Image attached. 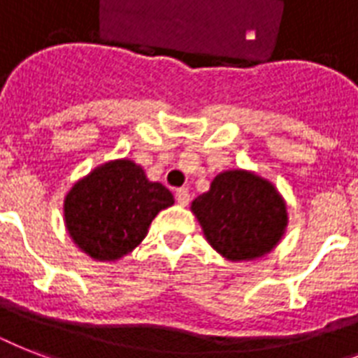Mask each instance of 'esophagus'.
I'll list each match as a JSON object with an SVG mask.
<instances>
[{
    "label": "esophagus",
    "mask_w": 358,
    "mask_h": 358,
    "mask_svg": "<svg viewBox=\"0 0 358 358\" xmlns=\"http://www.w3.org/2000/svg\"><path fill=\"white\" fill-rule=\"evenodd\" d=\"M176 201H178L180 206H185L189 202V189L187 187H180L176 189Z\"/></svg>",
    "instance_id": "34e87169"
}]
</instances>
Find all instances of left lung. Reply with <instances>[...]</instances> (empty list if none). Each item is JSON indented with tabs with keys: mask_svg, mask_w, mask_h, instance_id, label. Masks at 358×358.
<instances>
[{
	"mask_svg": "<svg viewBox=\"0 0 358 358\" xmlns=\"http://www.w3.org/2000/svg\"><path fill=\"white\" fill-rule=\"evenodd\" d=\"M206 241L230 262L269 255L286 234L288 206L273 182L247 169L219 173L191 202Z\"/></svg>",
	"mask_w": 358,
	"mask_h": 358,
	"instance_id": "8db88e82",
	"label": "left lung"
}]
</instances>
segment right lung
<instances>
[{"label":"right lung","mask_w":358,"mask_h":358,"mask_svg":"<svg viewBox=\"0 0 358 358\" xmlns=\"http://www.w3.org/2000/svg\"><path fill=\"white\" fill-rule=\"evenodd\" d=\"M173 204L165 185L120 157L72 184L63 201L64 227L76 247L92 260L117 262L139 247L154 217Z\"/></svg>","instance_id":"add662e5"}]
</instances>
